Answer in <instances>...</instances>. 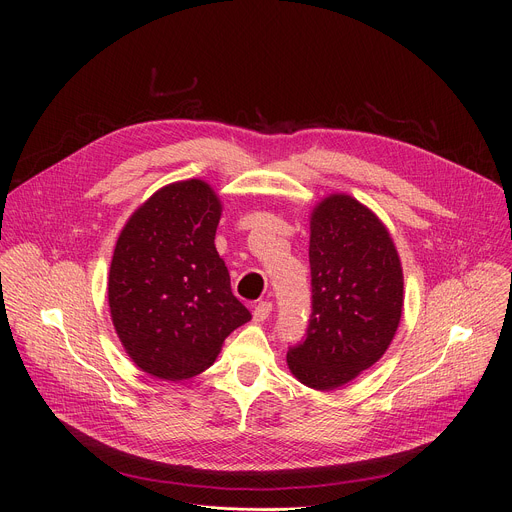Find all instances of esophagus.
Returning <instances> with one entry per match:
<instances>
[{
  "instance_id": "esophagus-1",
  "label": "esophagus",
  "mask_w": 512,
  "mask_h": 512,
  "mask_svg": "<svg viewBox=\"0 0 512 512\" xmlns=\"http://www.w3.org/2000/svg\"><path fill=\"white\" fill-rule=\"evenodd\" d=\"M271 310H273L271 302H261V304H257L255 310H253V320H255V322H265V320L269 318Z\"/></svg>"
}]
</instances>
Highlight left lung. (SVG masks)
<instances>
[{"label":"left lung","instance_id":"8db88e82","mask_svg":"<svg viewBox=\"0 0 512 512\" xmlns=\"http://www.w3.org/2000/svg\"><path fill=\"white\" fill-rule=\"evenodd\" d=\"M312 320L287 352L302 385L332 391L387 352L403 314V267L381 218L360 200L332 192L310 210Z\"/></svg>","mask_w":512,"mask_h":512}]
</instances>
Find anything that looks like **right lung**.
<instances>
[{
    "label": "right lung",
    "instance_id": "1",
    "mask_svg": "<svg viewBox=\"0 0 512 512\" xmlns=\"http://www.w3.org/2000/svg\"><path fill=\"white\" fill-rule=\"evenodd\" d=\"M221 214L223 202L208 182L178 180L141 202L115 243L111 322L131 362L156 379L200 375L225 338L251 320L214 247Z\"/></svg>",
    "mask_w": 512,
    "mask_h": 512
}]
</instances>
